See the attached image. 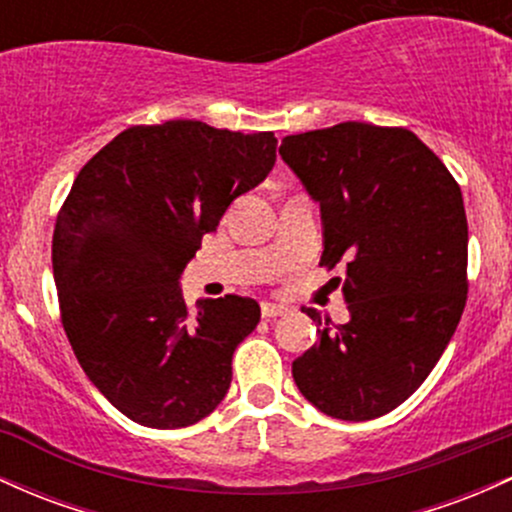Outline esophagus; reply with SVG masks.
Listing matches in <instances>:
<instances>
[{
  "label": "esophagus",
  "instance_id": "1",
  "mask_svg": "<svg viewBox=\"0 0 512 512\" xmlns=\"http://www.w3.org/2000/svg\"><path fill=\"white\" fill-rule=\"evenodd\" d=\"M290 312V307L285 304H275V302H263L261 304V314L266 319H275V317H283V314Z\"/></svg>",
  "mask_w": 512,
  "mask_h": 512
}]
</instances>
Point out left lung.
<instances>
[{
    "instance_id": "obj_1",
    "label": "left lung",
    "mask_w": 512,
    "mask_h": 512,
    "mask_svg": "<svg viewBox=\"0 0 512 512\" xmlns=\"http://www.w3.org/2000/svg\"><path fill=\"white\" fill-rule=\"evenodd\" d=\"M280 157L319 203L350 319L307 307L319 341L292 363L304 399L341 421L384 416L421 387L467 304V215L447 166L406 128L338 123L287 135Z\"/></svg>"
}]
</instances>
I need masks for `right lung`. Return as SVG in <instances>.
<instances>
[{"label":"right lung","instance_id":"obj_1","mask_svg":"<svg viewBox=\"0 0 512 512\" xmlns=\"http://www.w3.org/2000/svg\"><path fill=\"white\" fill-rule=\"evenodd\" d=\"M273 132L200 120L132 125L79 171L53 234L62 326L94 387L130 421L186 428L232 384L256 300L225 295L188 312L181 273L234 198L275 164Z\"/></svg>","mask_w":512,"mask_h":512}]
</instances>
